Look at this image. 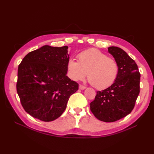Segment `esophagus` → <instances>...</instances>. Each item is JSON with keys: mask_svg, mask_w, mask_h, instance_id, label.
<instances>
[{"mask_svg": "<svg viewBox=\"0 0 154 154\" xmlns=\"http://www.w3.org/2000/svg\"><path fill=\"white\" fill-rule=\"evenodd\" d=\"M79 88H80V89H81V90H84L86 88V87L83 86L82 85H79Z\"/></svg>", "mask_w": 154, "mask_h": 154, "instance_id": "34e87169", "label": "esophagus"}]
</instances>
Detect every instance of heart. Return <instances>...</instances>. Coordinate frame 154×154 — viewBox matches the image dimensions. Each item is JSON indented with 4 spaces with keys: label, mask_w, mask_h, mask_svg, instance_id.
<instances>
[{
    "label": "heart",
    "mask_w": 154,
    "mask_h": 154,
    "mask_svg": "<svg viewBox=\"0 0 154 154\" xmlns=\"http://www.w3.org/2000/svg\"><path fill=\"white\" fill-rule=\"evenodd\" d=\"M78 62L70 59L67 63L68 75L74 81L82 80L87 74L93 87L103 90L112 85L118 78V62L99 50L83 51L78 54Z\"/></svg>",
    "instance_id": "heart-1"
}]
</instances>
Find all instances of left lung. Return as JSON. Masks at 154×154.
Wrapping results in <instances>:
<instances>
[{"label":"left lung","instance_id":"1","mask_svg":"<svg viewBox=\"0 0 154 154\" xmlns=\"http://www.w3.org/2000/svg\"><path fill=\"white\" fill-rule=\"evenodd\" d=\"M119 64V74L114 84L97 91L90 103L95 117L104 122H114L131 112L140 92V73L134 60L118 47L108 48Z\"/></svg>","mask_w":154,"mask_h":154}]
</instances>
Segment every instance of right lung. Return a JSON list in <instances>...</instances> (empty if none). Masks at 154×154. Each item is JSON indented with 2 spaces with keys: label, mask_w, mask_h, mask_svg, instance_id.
I'll return each instance as SVG.
<instances>
[{
  "label": "right lung",
  "mask_w": 154,
  "mask_h": 154,
  "mask_svg": "<svg viewBox=\"0 0 154 154\" xmlns=\"http://www.w3.org/2000/svg\"><path fill=\"white\" fill-rule=\"evenodd\" d=\"M67 46L44 45L29 53L18 66L17 91L23 108L45 122L57 119L78 84L66 75Z\"/></svg>",
  "instance_id": "1"
}]
</instances>
